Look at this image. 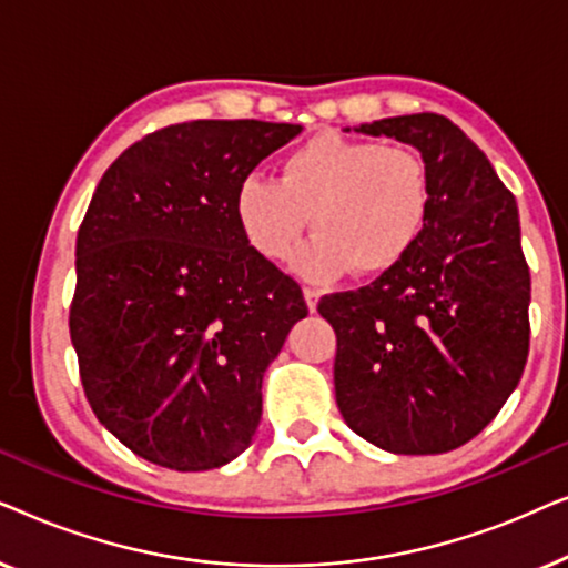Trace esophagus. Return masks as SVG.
<instances>
[{"mask_svg": "<svg viewBox=\"0 0 568 568\" xmlns=\"http://www.w3.org/2000/svg\"><path fill=\"white\" fill-rule=\"evenodd\" d=\"M302 294H305V302H307L310 313H315V310H317V300H321V292L313 290V286H305V290H302Z\"/></svg>", "mask_w": 568, "mask_h": 568, "instance_id": "esophagus-1", "label": "esophagus"}]
</instances>
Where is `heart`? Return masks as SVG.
I'll use <instances>...</instances> for the list:
<instances>
[{
	"label": "heart",
	"mask_w": 568,
	"mask_h": 568,
	"mask_svg": "<svg viewBox=\"0 0 568 568\" xmlns=\"http://www.w3.org/2000/svg\"><path fill=\"white\" fill-rule=\"evenodd\" d=\"M432 209V178L410 146L321 131L282 158L278 181L247 175L232 212L245 243L268 261L290 255L302 232L315 237L292 258L310 282H331L352 268L369 278L398 266Z\"/></svg>",
	"instance_id": "b5f03b06"
}]
</instances>
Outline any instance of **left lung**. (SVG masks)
Listing matches in <instances>:
<instances>
[{
  "mask_svg": "<svg viewBox=\"0 0 568 568\" xmlns=\"http://www.w3.org/2000/svg\"><path fill=\"white\" fill-rule=\"evenodd\" d=\"M354 131L416 146L432 209L398 266L317 305L336 331L338 410L393 455L449 453L491 424L527 362L530 268L517 201L445 115H395Z\"/></svg>",
  "mask_w": 568,
  "mask_h": 568,
  "instance_id": "1",
  "label": "left lung"
}]
</instances>
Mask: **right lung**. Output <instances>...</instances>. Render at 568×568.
I'll return each instance as SVG.
<instances>
[{"label": "right lung", "mask_w": 568, "mask_h": 568, "mask_svg": "<svg viewBox=\"0 0 568 568\" xmlns=\"http://www.w3.org/2000/svg\"><path fill=\"white\" fill-rule=\"evenodd\" d=\"M297 123L189 121L131 144L77 235L69 333L98 422L162 468H222L258 429L263 372L307 315L245 243L237 183Z\"/></svg>", "instance_id": "obj_1"}]
</instances>
